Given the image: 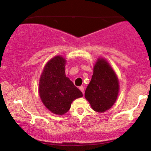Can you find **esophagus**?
Instances as JSON below:
<instances>
[{
	"instance_id": "obj_1",
	"label": "esophagus",
	"mask_w": 151,
	"mask_h": 151,
	"mask_svg": "<svg viewBox=\"0 0 151 151\" xmlns=\"http://www.w3.org/2000/svg\"><path fill=\"white\" fill-rule=\"evenodd\" d=\"M79 89H80V91H81L84 93V87H83V86H80V87H79Z\"/></svg>"
}]
</instances>
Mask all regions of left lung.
I'll list each match as a JSON object with an SVG mask.
<instances>
[{"mask_svg": "<svg viewBox=\"0 0 151 151\" xmlns=\"http://www.w3.org/2000/svg\"><path fill=\"white\" fill-rule=\"evenodd\" d=\"M119 90V80L115 71L106 59L98 58L84 93L93 110L103 113L111 109L116 102Z\"/></svg>", "mask_w": 151, "mask_h": 151, "instance_id": "left-lung-1", "label": "left lung"}]
</instances>
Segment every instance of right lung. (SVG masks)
I'll return each instance as SVG.
<instances>
[{
  "label": "right lung",
  "mask_w": 151,
  "mask_h": 151,
  "mask_svg": "<svg viewBox=\"0 0 151 151\" xmlns=\"http://www.w3.org/2000/svg\"><path fill=\"white\" fill-rule=\"evenodd\" d=\"M67 61L62 55H56L47 62L39 80L38 93L46 108L57 115H63L71 108L76 99L82 93L66 77Z\"/></svg>",
  "instance_id": "add662e5"
}]
</instances>
